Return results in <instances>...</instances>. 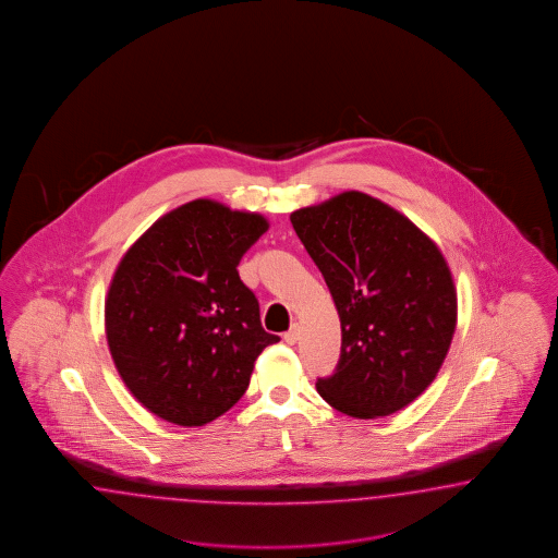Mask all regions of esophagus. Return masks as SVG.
<instances>
[{"mask_svg":"<svg viewBox=\"0 0 558 558\" xmlns=\"http://www.w3.org/2000/svg\"><path fill=\"white\" fill-rule=\"evenodd\" d=\"M299 336H301V327H299V325L294 323V325H292V327L288 329L287 333H284V341L292 345V343H296V339H299Z\"/></svg>","mask_w":558,"mask_h":558,"instance_id":"1","label":"esophagus"}]
</instances>
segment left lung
Here are the masks:
<instances>
[{
    "instance_id": "8db88e82",
    "label": "left lung",
    "mask_w": 558,
    "mask_h": 558,
    "mask_svg": "<svg viewBox=\"0 0 558 558\" xmlns=\"http://www.w3.org/2000/svg\"><path fill=\"white\" fill-rule=\"evenodd\" d=\"M338 306V368L323 399L357 420L385 417L427 389L457 329V288L438 245L405 215L343 192L290 215Z\"/></svg>"
}]
</instances>
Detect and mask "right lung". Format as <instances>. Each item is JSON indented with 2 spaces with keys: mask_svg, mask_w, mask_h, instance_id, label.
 <instances>
[{
  "mask_svg": "<svg viewBox=\"0 0 558 558\" xmlns=\"http://www.w3.org/2000/svg\"><path fill=\"white\" fill-rule=\"evenodd\" d=\"M268 231L255 213L198 198L173 208L122 255L106 296L108 348L136 401L175 425H204L250 387L257 355L280 341L239 278Z\"/></svg>",
  "mask_w": 558,
  "mask_h": 558,
  "instance_id": "add662e5",
  "label": "right lung"
}]
</instances>
